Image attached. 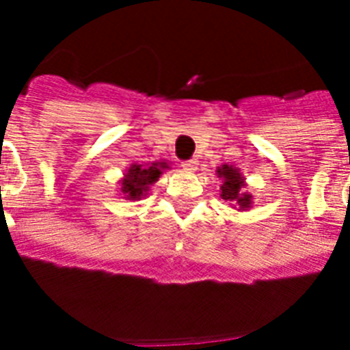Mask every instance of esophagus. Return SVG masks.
<instances>
[{
	"instance_id": "34e87169",
	"label": "esophagus",
	"mask_w": 350,
	"mask_h": 350,
	"mask_svg": "<svg viewBox=\"0 0 350 350\" xmlns=\"http://www.w3.org/2000/svg\"><path fill=\"white\" fill-rule=\"evenodd\" d=\"M181 167H183V170H187V172H194V170L198 169V163L194 159H189V161H183Z\"/></svg>"
}]
</instances>
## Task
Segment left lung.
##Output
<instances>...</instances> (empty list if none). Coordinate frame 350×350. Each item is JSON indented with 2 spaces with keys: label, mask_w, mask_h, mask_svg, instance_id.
<instances>
[{
  "label": "left lung",
  "mask_w": 350,
  "mask_h": 350,
  "mask_svg": "<svg viewBox=\"0 0 350 350\" xmlns=\"http://www.w3.org/2000/svg\"><path fill=\"white\" fill-rule=\"evenodd\" d=\"M218 178H221V187H219V196L221 200L230 203V207L236 211H249L252 208V194L247 191V181H245L241 170L232 167V165H221L216 170Z\"/></svg>",
  "instance_id": "obj_1"
}]
</instances>
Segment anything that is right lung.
Returning <instances> with one entry per match:
<instances>
[{
    "mask_svg": "<svg viewBox=\"0 0 350 350\" xmlns=\"http://www.w3.org/2000/svg\"><path fill=\"white\" fill-rule=\"evenodd\" d=\"M170 169L167 161H152V163H132L126 167L125 174L118 183L121 185V192L125 200L137 202L148 194L150 187L159 180L163 170Z\"/></svg>",
    "mask_w": 350,
    "mask_h": 350,
    "instance_id": "1",
    "label": "right lung"
}]
</instances>
